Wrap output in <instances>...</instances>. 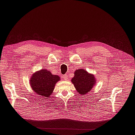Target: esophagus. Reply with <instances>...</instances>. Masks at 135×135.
Wrapping results in <instances>:
<instances>
[{
    "mask_svg": "<svg viewBox=\"0 0 135 135\" xmlns=\"http://www.w3.org/2000/svg\"><path fill=\"white\" fill-rule=\"evenodd\" d=\"M63 78L64 79V80H67L68 77V75L67 74H65V75H63Z\"/></svg>",
    "mask_w": 135,
    "mask_h": 135,
    "instance_id": "1",
    "label": "esophagus"
}]
</instances>
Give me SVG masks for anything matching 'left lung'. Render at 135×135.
<instances>
[{
  "label": "left lung",
  "mask_w": 135,
  "mask_h": 135,
  "mask_svg": "<svg viewBox=\"0 0 135 135\" xmlns=\"http://www.w3.org/2000/svg\"><path fill=\"white\" fill-rule=\"evenodd\" d=\"M71 81L80 95H85L94 86L97 79L94 75L81 68L75 70Z\"/></svg>",
  "instance_id": "left-lung-1"
}]
</instances>
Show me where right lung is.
Instances as JSON below:
<instances>
[{
    "mask_svg": "<svg viewBox=\"0 0 135 135\" xmlns=\"http://www.w3.org/2000/svg\"><path fill=\"white\" fill-rule=\"evenodd\" d=\"M61 79L57 75L52 74L45 69L33 73L30 79V85L35 94L42 98H50L53 93L55 85Z\"/></svg>",
    "mask_w": 135,
    "mask_h": 135,
    "instance_id": "1",
    "label": "right lung"
}]
</instances>
